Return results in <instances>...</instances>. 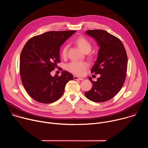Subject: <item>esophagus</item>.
Returning a JSON list of instances; mask_svg holds the SVG:
<instances>
[{
	"label": "esophagus",
	"instance_id": "esophagus-1",
	"mask_svg": "<svg viewBox=\"0 0 148 148\" xmlns=\"http://www.w3.org/2000/svg\"><path fill=\"white\" fill-rule=\"evenodd\" d=\"M74 79L75 80H83L82 78H81V77H79L75 76V75L74 76Z\"/></svg>",
	"mask_w": 148,
	"mask_h": 148
}]
</instances>
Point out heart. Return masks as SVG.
<instances>
[{
	"mask_svg": "<svg viewBox=\"0 0 148 148\" xmlns=\"http://www.w3.org/2000/svg\"><path fill=\"white\" fill-rule=\"evenodd\" d=\"M75 43L77 46L84 53H88L92 49V45L90 41L84 37H79L75 40ZM69 46L66 45L63 47L61 50V56L62 57H66L67 54ZM88 65L85 61H72L66 66V69L78 75L83 74L85 70L87 69Z\"/></svg>",
	"mask_w": 148,
	"mask_h": 148,
	"instance_id": "1",
	"label": "heart"
}]
</instances>
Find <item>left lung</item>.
<instances>
[{
  "instance_id": "obj_1",
  "label": "left lung",
  "mask_w": 148,
  "mask_h": 148,
  "mask_svg": "<svg viewBox=\"0 0 148 148\" xmlns=\"http://www.w3.org/2000/svg\"><path fill=\"white\" fill-rule=\"evenodd\" d=\"M86 33L95 39L99 47L91 72L101 76L97 81L89 78L93 87L85 92V95L95 102L107 101L116 95L123 85L127 70V54L122 41L107 32L90 30Z\"/></svg>"
}]
</instances>
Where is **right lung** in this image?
<instances>
[{
  "mask_svg": "<svg viewBox=\"0 0 148 148\" xmlns=\"http://www.w3.org/2000/svg\"><path fill=\"white\" fill-rule=\"evenodd\" d=\"M75 30L50 31L34 36L25 45L20 57V73L28 94L36 101L50 103L64 93L66 84L74 77L63 71L51 75L60 60L61 46Z\"/></svg>",
  "mask_w": 148,
  "mask_h": 148,
  "instance_id": "right-lung-1",
  "label": "right lung"
}]
</instances>
